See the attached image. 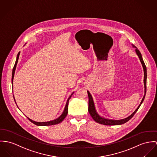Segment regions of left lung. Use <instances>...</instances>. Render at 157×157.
<instances>
[{"mask_svg":"<svg viewBox=\"0 0 157 157\" xmlns=\"http://www.w3.org/2000/svg\"><path fill=\"white\" fill-rule=\"evenodd\" d=\"M132 47L136 49L135 51L136 54L137 55V56L139 58V60L140 61L143 69H144V88H145V94L144 97L140 103V105H139V106L137 108V109L133 112V113L128 117L122 119V120H111V119H108L106 118H104L101 116H100L98 112H97L96 106H95V104L94 102V100L93 98L91 96V94H90V93L87 91L88 93V112L90 114V115L91 116V117L93 118V119L96 121V122H98L99 124H103V125H121L123 124L125 122H127V121H129L133 116L136 113V112L137 111V110L140 108V105H142V103H143L144 99H145V95H146V79H147V71H146V67L145 66V63L143 60L142 54L140 53V52L138 50V49L136 48V46H134V45H132Z\"/></svg>","mask_w":157,"mask_h":157,"instance_id":"8db88e82","label":"left lung"}]
</instances>
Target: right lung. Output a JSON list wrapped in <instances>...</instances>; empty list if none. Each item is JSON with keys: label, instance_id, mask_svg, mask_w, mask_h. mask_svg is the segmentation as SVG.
I'll return each instance as SVG.
<instances>
[{"label": "right lung", "instance_id": "obj_1", "mask_svg": "<svg viewBox=\"0 0 157 157\" xmlns=\"http://www.w3.org/2000/svg\"><path fill=\"white\" fill-rule=\"evenodd\" d=\"M20 52H19L17 54V59H16V61H15V65L13 66V70H12V88H13V77H14V74H15V69H16V67H17V63H18V58H19V56H20ZM74 92H73L71 94V95L69 97L67 101H66V105H65V107L64 109V110L63 112H62V113L61 114L60 116L59 117H58L57 118H56L55 120H51V121H46V122H36V121H33L32 120H31L30 118H29V117H27V118L29 120V121H31L32 123H33L34 124H35L36 125H38V126H47V125H56V124H57L61 122V121H63V120L66 118V117L67 116V113H68V105H69V101L70 100V98H71V97L73 94ZM13 99H14V101L17 105V103H16V101H15V97L14 96L13 94ZM18 108L19 109L18 106H17Z\"/></svg>", "mask_w": 157, "mask_h": 157}]
</instances>
